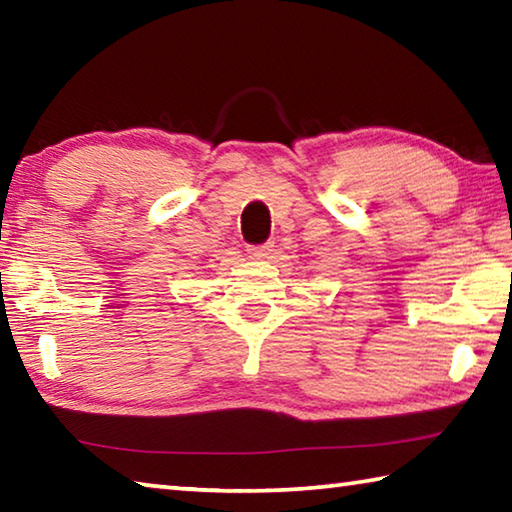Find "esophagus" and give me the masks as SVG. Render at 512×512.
Wrapping results in <instances>:
<instances>
[{
  "instance_id": "1",
  "label": "esophagus",
  "mask_w": 512,
  "mask_h": 512,
  "mask_svg": "<svg viewBox=\"0 0 512 512\" xmlns=\"http://www.w3.org/2000/svg\"><path fill=\"white\" fill-rule=\"evenodd\" d=\"M271 250H273V246H271V244L253 246V248H248V255L253 257V259H268V255H271Z\"/></svg>"
}]
</instances>
